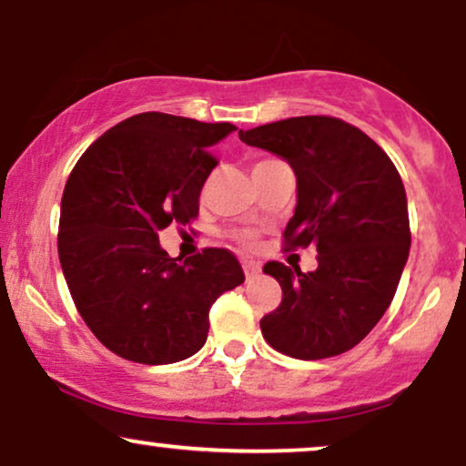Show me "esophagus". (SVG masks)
Masks as SVG:
<instances>
[{"mask_svg":"<svg viewBox=\"0 0 466 466\" xmlns=\"http://www.w3.org/2000/svg\"><path fill=\"white\" fill-rule=\"evenodd\" d=\"M243 271H245V276H248V278L258 276L260 263H256V260H243Z\"/></svg>","mask_w":466,"mask_h":466,"instance_id":"obj_1","label":"esophagus"}]
</instances>
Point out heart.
Masks as SVG:
<instances>
[{
	"label": "heart",
	"mask_w": 466,
	"mask_h": 466,
	"mask_svg": "<svg viewBox=\"0 0 466 466\" xmlns=\"http://www.w3.org/2000/svg\"><path fill=\"white\" fill-rule=\"evenodd\" d=\"M265 162H267V159H265ZM237 238L240 240V243L251 245V243H254V232H240V234H237Z\"/></svg>",
	"instance_id": "1"
}]
</instances>
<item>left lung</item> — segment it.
I'll return each mask as SVG.
<instances>
[{"instance_id": "1", "label": "left lung", "mask_w": 466, "mask_h": 466, "mask_svg": "<svg viewBox=\"0 0 466 466\" xmlns=\"http://www.w3.org/2000/svg\"><path fill=\"white\" fill-rule=\"evenodd\" d=\"M238 137L291 166L298 203L285 249H318L309 274L276 260L263 267L282 287V302L260 319L263 337L296 360L341 355L381 319L408 263V197L397 166L361 129L330 116L287 117Z\"/></svg>"}]
</instances>
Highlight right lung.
I'll list each match as a JSON object with an SVG mask.
<instances>
[{
	"label": "right lung",
	"instance_id": "add662e5",
	"mask_svg": "<svg viewBox=\"0 0 466 466\" xmlns=\"http://www.w3.org/2000/svg\"><path fill=\"white\" fill-rule=\"evenodd\" d=\"M229 122L147 111L122 120L69 173L58 221V260L80 318L122 360L175 363L206 344L210 307L243 285L223 248L170 258L159 229L199 215V195L218 164L212 144Z\"/></svg>",
	"mask_w": 466,
	"mask_h": 466
}]
</instances>
